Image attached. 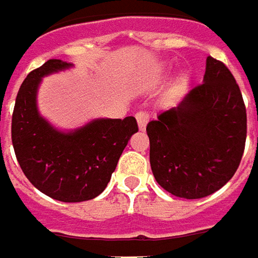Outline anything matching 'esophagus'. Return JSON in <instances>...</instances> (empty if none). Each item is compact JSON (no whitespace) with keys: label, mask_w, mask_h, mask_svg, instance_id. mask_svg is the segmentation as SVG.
Instances as JSON below:
<instances>
[{"label":"esophagus","mask_w":258,"mask_h":258,"mask_svg":"<svg viewBox=\"0 0 258 258\" xmlns=\"http://www.w3.org/2000/svg\"><path fill=\"white\" fill-rule=\"evenodd\" d=\"M136 120H138V125H139V131H145L146 129V125L149 122V115L148 112H138L136 113Z\"/></svg>","instance_id":"34e87169"}]
</instances>
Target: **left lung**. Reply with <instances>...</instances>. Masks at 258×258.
<instances>
[{"label":"left lung","mask_w":258,"mask_h":258,"mask_svg":"<svg viewBox=\"0 0 258 258\" xmlns=\"http://www.w3.org/2000/svg\"><path fill=\"white\" fill-rule=\"evenodd\" d=\"M146 132L150 167L166 191L202 199L222 189L237 170L247 135L246 106L229 68L207 56L203 84L159 113Z\"/></svg>","instance_id":"8db88e82"}]
</instances>
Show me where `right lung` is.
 Returning <instances> with one entry per match:
<instances>
[{
  "mask_svg": "<svg viewBox=\"0 0 258 258\" xmlns=\"http://www.w3.org/2000/svg\"><path fill=\"white\" fill-rule=\"evenodd\" d=\"M69 68L72 63L49 59L29 72L15 99L11 138L21 169L36 189L77 203L105 190L138 123L133 116L99 117L68 132L53 127L41 116L36 95L42 78Z\"/></svg>",
  "mask_w": 258,
  "mask_h": 258,
  "instance_id": "1",
  "label": "right lung"
}]
</instances>
